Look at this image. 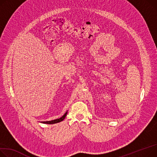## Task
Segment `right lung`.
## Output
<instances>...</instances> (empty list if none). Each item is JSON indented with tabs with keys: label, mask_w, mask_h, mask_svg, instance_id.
Here are the masks:
<instances>
[{
	"label": "right lung",
	"mask_w": 157,
	"mask_h": 157,
	"mask_svg": "<svg viewBox=\"0 0 157 157\" xmlns=\"http://www.w3.org/2000/svg\"><path fill=\"white\" fill-rule=\"evenodd\" d=\"M67 111L61 117L59 118V119H55V120H52V121H41L40 122L41 123H44V124H56V123H58V122H60L61 121H63L66 116H67Z\"/></svg>",
	"instance_id": "1"
}]
</instances>
